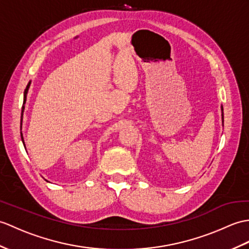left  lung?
I'll return each instance as SVG.
<instances>
[{"label": "left lung", "mask_w": 249, "mask_h": 249, "mask_svg": "<svg viewBox=\"0 0 249 249\" xmlns=\"http://www.w3.org/2000/svg\"><path fill=\"white\" fill-rule=\"evenodd\" d=\"M222 111H223V108H222ZM223 119H224V117H223Z\"/></svg>", "instance_id": "obj_1"}]
</instances>
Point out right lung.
Listing matches in <instances>:
<instances>
[{"label": "right lung", "mask_w": 249, "mask_h": 249, "mask_svg": "<svg viewBox=\"0 0 249 249\" xmlns=\"http://www.w3.org/2000/svg\"><path fill=\"white\" fill-rule=\"evenodd\" d=\"M30 85H31V82L28 83V85L26 86V89L24 91V101H23V107H22V115H23V110H24V104L26 102V94H27V91H28V88H30ZM21 125H22V117H21ZM21 139L23 141V136H22V132H21ZM23 143H24V141H23Z\"/></svg>", "instance_id": "1"}]
</instances>
